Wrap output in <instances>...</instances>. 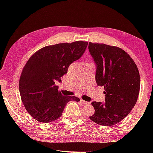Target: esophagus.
<instances>
[{
    "mask_svg": "<svg viewBox=\"0 0 153 153\" xmlns=\"http://www.w3.org/2000/svg\"><path fill=\"white\" fill-rule=\"evenodd\" d=\"M81 102L83 103V104H84V105H88V104H90V102H89L85 101V100H82V99H81Z\"/></svg>",
    "mask_w": 153,
    "mask_h": 153,
    "instance_id": "34e87169",
    "label": "esophagus"
}]
</instances>
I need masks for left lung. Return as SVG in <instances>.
<instances>
[{
    "instance_id": "left-lung-1",
    "label": "left lung",
    "mask_w": 153,
    "mask_h": 153,
    "mask_svg": "<svg viewBox=\"0 0 153 153\" xmlns=\"http://www.w3.org/2000/svg\"><path fill=\"white\" fill-rule=\"evenodd\" d=\"M89 52L97 65L96 82L104 86L105 102L94 101V114L90 119L111 126L123 120L138 100L140 79L132 59L122 49L105 44L89 42Z\"/></svg>"
}]
</instances>
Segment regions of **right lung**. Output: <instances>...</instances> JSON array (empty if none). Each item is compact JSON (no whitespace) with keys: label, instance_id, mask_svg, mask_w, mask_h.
Segmentation results:
<instances>
[{"label":"right lung","instance_id":"obj_1","mask_svg":"<svg viewBox=\"0 0 153 153\" xmlns=\"http://www.w3.org/2000/svg\"><path fill=\"white\" fill-rule=\"evenodd\" d=\"M87 46L84 41L46 46L28 59L21 74L19 88L25 109L36 121H55L67 102L79 101L77 97L63 96L55 82L61 81L69 66L81 57Z\"/></svg>","mask_w":153,"mask_h":153}]
</instances>
